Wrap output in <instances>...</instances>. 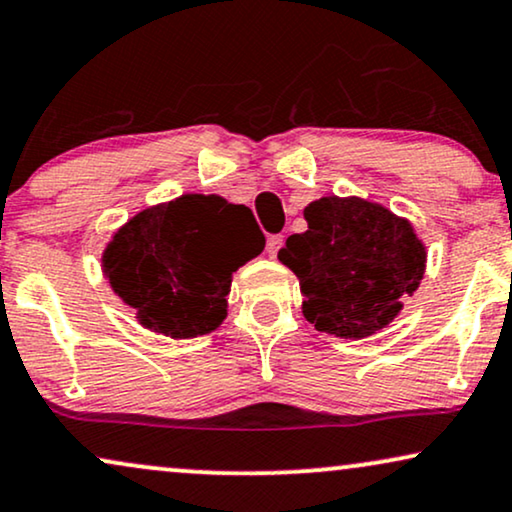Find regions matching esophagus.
Returning <instances> with one entry per match:
<instances>
[{
    "label": "esophagus",
    "mask_w": 512,
    "mask_h": 512,
    "mask_svg": "<svg viewBox=\"0 0 512 512\" xmlns=\"http://www.w3.org/2000/svg\"><path fill=\"white\" fill-rule=\"evenodd\" d=\"M281 245H283V236H281V234L269 236V241H267V252H269V257H276V252L281 250Z\"/></svg>",
    "instance_id": "esophagus-1"
}]
</instances>
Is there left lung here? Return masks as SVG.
<instances>
[{
  "mask_svg": "<svg viewBox=\"0 0 512 512\" xmlns=\"http://www.w3.org/2000/svg\"><path fill=\"white\" fill-rule=\"evenodd\" d=\"M304 220L309 229L278 250L299 278L304 318L342 339L377 335L424 278L426 245L412 222L358 196L311 201Z\"/></svg>",
  "mask_w": 512,
  "mask_h": 512,
  "instance_id": "1",
  "label": "left lung"
}]
</instances>
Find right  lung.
<instances>
[{"label": "right lung", "mask_w": 512, "mask_h": 512, "mask_svg": "<svg viewBox=\"0 0 512 512\" xmlns=\"http://www.w3.org/2000/svg\"><path fill=\"white\" fill-rule=\"evenodd\" d=\"M262 250L250 208L217 194H182L114 231L102 274L142 327L192 339L222 325L234 271Z\"/></svg>", "instance_id": "add662e5"}]
</instances>
